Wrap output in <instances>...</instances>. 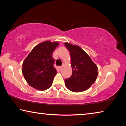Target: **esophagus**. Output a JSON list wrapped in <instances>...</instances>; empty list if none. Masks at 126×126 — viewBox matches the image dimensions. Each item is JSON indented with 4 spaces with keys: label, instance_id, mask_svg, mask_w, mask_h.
I'll return each instance as SVG.
<instances>
[{
    "label": "esophagus",
    "instance_id": "obj_1",
    "mask_svg": "<svg viewBox=\"0 0 126 126\" xmlns=\"http://www.w3.org/2000/svg\"><path fill=\"white\" fill-rule=\"evenodd\" d=\"M63 65H62V66H61V67H59V68H60V69H62V68H63Z\"/></svg>",
    "mask_w": 126,
    "mask_h": 126
}]
</instances>
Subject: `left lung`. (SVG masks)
Returning <instances> with one entry per match:
<instances>
[{
	"instance_id": "1",
	"label": "left lung",
	"mask_w": 126,
	"mask_h": 126,
	"mask_svg": "<svg viewBox=\"0 0 126 126\" xmlns=\"http://www.w3.org/2000/svg\"><path fill=\"white\" fill-rule=\"evenodd\" d=\"M69 51L72 74L64 80L67 88L73 92H81L90 88L97 79L98 67L80 47L65 42Z\"/></svg>"
}]
</instances>
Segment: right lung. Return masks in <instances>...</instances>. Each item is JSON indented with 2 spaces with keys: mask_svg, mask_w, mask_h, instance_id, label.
I'll list each match as a JSON object with an SVG mask.
<instances>
[{
  "mask_svg": "<svg viewBox=\"0 0 126 126\" xmlns=\"http://www.w3.org/2000/svg\"><path fill=\"white\" fill-rule=\"evenodd\" d=\"M59 45L47 40L35 46L23 63L22 73L30 86L39 91L50 88L57 72L52 54Z\"/></svg>",
  "mask_w": 126,
  "mask_h": 126,
  "instance_id": "obj_1",
  "label": "right lung"
}]
</instances>
